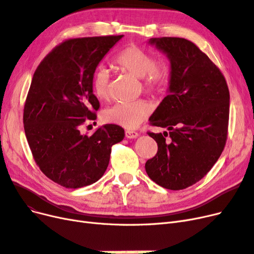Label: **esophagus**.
<instances>
[{
    "label": "esophagus",
    "mask_w": 254,
    "mask_h": 254,
    "mask_svg": "<svg viewBox=\"0 0 254 254\" xmlns=\"http://www.w3.org/2000/svg\"><path fill=\"white\" fill-rule=\"evenodd\" d=\"M139 136L138 132L136 130H132V129H127L126 130V137L129 138V139H133V138H137Z\"/></svg>",
    "instance_id": "1"
}]
</instances>
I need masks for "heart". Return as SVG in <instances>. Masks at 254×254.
Masks as SVG:
<instances>
[{"instance_id": "1", "label": "heart", "mask_w": 254, "mask_h": 254, "mask_svg": "<svg viewBox=\"0 0 254 254\" xmlns=\"http://www.w3.org/2000/svg\"><path fill=\"white\" fill-rule=\"evenodd\" d=\"M120 68L140 78L142 87L151 95L166 92L171 79V67L165 59L154 60V56L144 48L132 44L124 48L114 59ZM95 95L100 100L110 99V72L104 67H98L92 77ZM151 105L145 100L124 101L106 109L102 117L105 122L126 128H135L150 116Z\"/></svg>"}]
</instances>
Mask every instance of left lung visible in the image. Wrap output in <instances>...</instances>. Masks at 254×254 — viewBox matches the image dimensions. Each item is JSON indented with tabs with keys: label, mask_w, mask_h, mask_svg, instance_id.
<instances>
[{
	"label": "left lung",
	"mask_w": 254,
	"mask_h": 254,
	"mask_svg": "<svg viewBox=\"0 0 254 254\" xmlns=\"http://www.w3.org/2000/svg\"><path fill=\"white\" fill-rule=\"evenodd\" d=\"M149 42L167 54L171 79L169 95L150 118L151 126L169 132H148L158 150L145 171L166 189L183 190L206 176L224 151L230 94L222 71L191 41L161 37Z\"/></svg>",
	"instance_id": "8db88e82"
}]
</instances>
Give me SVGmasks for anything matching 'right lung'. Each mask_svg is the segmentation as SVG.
<instances>
[{"label": "right lung", "mask_w": 254, "mask_h": 254, "mask_svg": "<svg viewBox=\"0 0 254 254\" xmlns=\"http://www.w3.org/2000/svg\"><path fill=\"white\" fill-rule=\"evenodd\" d=\"M122 37L65 40L46 55L32 77L23 113L32 157L45 176L68 189L100 179L112 146L125 137L116 125H104L89 137L80 132L85 122L96 120L100 108L93 94V73Z\"/></svg>", "instance_id": "1"}]
</instances>
